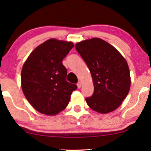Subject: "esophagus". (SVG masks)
<instances>
[{
	"mask_svg": "<svg viewBox=\"0 0 151 151\" xmlns=\"http://www.w3.org/2000/svg\"><path fill=\"white\" fill-rule=\"evenodd\" d=\"M77 86L78 88H81V86H82V83H81V82H78V83H77Z\"/></svg>",
	"mask_w": 151,
	"mask_h": 151,
	"instance_id": "1",
	"label": "esophagus"
}]
</instances>
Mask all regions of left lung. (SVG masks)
I'll use <instances>...</instances> for the list:
<instances>
[{
	"label": "left lung",
	"mask_w": 151,
	"mask_h": 151,
	"mask_svg": "<svg viewBox=\"0 0 151 151\" xmlns=\"http://www.w3.org/2000/svg\"><path fill=\"white\" fill-rule=\"evenodd\" d=\"M76 48L90 70L94 87V94L85 99L87 105L101 114L115 111L126 98L131 85L127 61L101 38L83 40L76 43Z\"/></svg>",
	"instance_id": "obj_1"
}]
</instances>
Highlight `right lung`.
Masks as SVG:
<instances>
[{
	"label": "right lung",
	"mask_w": 151,
	"mask_h": 151,
	"mask_svg": "<svg viewBox=\"0 0 151 151\" xmlns=\"http://www.w3.org/2000/svg\"><path fill=\"white\" fill-rule=\"evenodd\" d=\"M74 45L51 38L35 48L23 65L22 89L28 101L38 112L55 115L66 109L75 84L66 81L62 64Z\"/></svg>",
	"instance_id": "obj_1"
}]
</instances>
